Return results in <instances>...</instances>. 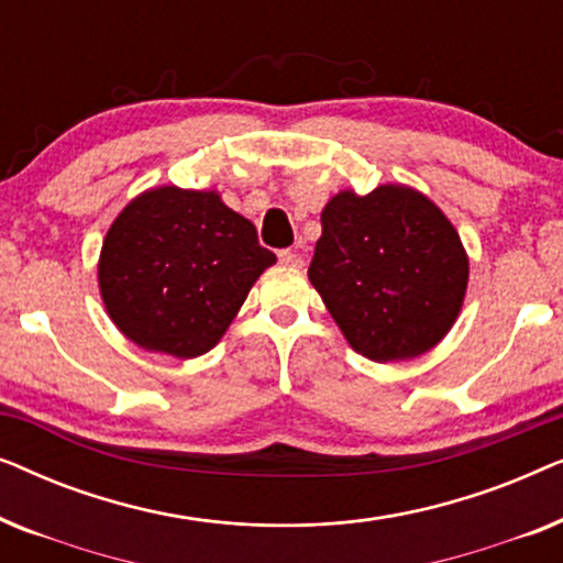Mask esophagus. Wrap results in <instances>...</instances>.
<instances>
[{
  "label": "esophagus",
  "mask_w": 563,
  "mask_h": 563,
  "mask_svg": "<svg viewBox=\"0 0 563 563\" xmlns=\"http://www.w3.org/2000/svg\"><path fill=\"white\" fill-rule=\"evenodd\" d=\"M279 261L284 266H289V268H299L305 264L302 261V256H299L297 251H291V249H284V251H279Z\"/></svg>",
  "instance_id": "esophagus-1"
}]
</instances>
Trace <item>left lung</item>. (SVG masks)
Wrapping results in <instances>:
<instances>
[{"label": "left lung", "instance_id": "obj_1", "mask_svg": "<svg viewBox=\"0 0 563 563\" xmlns=\"http://www.w3.org/2000/svg\"><path fill=\"white\" fill-rule=\"evenodd\" d=\"M320 222L307 276L353 351L387 364L443 341L464 305L468 258L426 195L402 184L338 191Z\"/></svg>", "mask_w": 563, "mask_h": 563}]
</instances>
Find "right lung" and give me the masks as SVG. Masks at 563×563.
<instances>
[{"instance_id": "add662e5", "label": "right lung", "mask_w": 563, "mask_h": 563, "mask_svg": "<svg viewBox=\"0 0 563 563\" xmlns=\"http://www.w3.org/2000/svg\"><path fill=\"white\" fill-rule=\"evenodd\" d=\"M276 256L218 191H143L107 230L99 291L122 335L176 358L218 345Z\"/></svg>"}]
</instances>
